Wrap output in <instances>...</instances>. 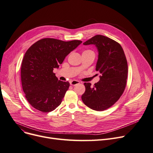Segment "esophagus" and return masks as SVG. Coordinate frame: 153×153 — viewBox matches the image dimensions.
Wrapping results in <instances>:
<instances>
[{
	"label": "esophagus",
	"mask_w": 153,
	"mask_h": 153,
	"mask_svg": "<svg viewBox=\"0 0 153 153\" xmlns=\"http://www.w3.org/2000/svg\"><path fill=\"white\" fill-rule=\"evenodd\" d=\"M80 82H79L78 81H76V80H74V81H72L70 82V84L72 86H74L78 84H79Z\"/></svg>",
	"instance_id": "esophagus-1"
}]
</instances>
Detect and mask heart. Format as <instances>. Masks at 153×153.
Wrapping results in <instances>:
<instances>
[{"label": "heart", "mask_w": 153, "mask_h": 153, "mask_svg": "<svg viewBox=\"0 0 153 153\" xmlns=\"http://www.w3.org/2000/svg\"><path fill=\"white\" fill-rule=\"evenodd\" d=\"M89 51H90V50H88V51H85L84 52H89Z\"/></svg>", "instance_id": "1"}]
</instances>
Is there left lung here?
Segmentation results:
<instances>
[{"instance_id": "1", "label": "left lung", "mask_w": 153, "mask_h": 153, "mask_svg": "<svg viewBox=\"0 0 153 153\" xmlns=\"http://www.w3.org/2000/svg\"><path fill=\"white\" fill-rule=\"evenodd\" d=\"M94 44L99 55L96 70L100 80L93 87L85 82L81 99L89 108L102 111L115 104L123 94L127 82L128 67L124 51L118 42L108 37L96 35L83 43Z\"/></svg>"}]
</instances>
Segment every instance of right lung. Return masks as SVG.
I'll return each mask as SVG.
<instances>
[{
	"label": "right lung",
	"mask_w": 153,
	"mask_h": 153,
	"mask_svg": "<svg viewBox=\"0 0 153 153\" xmlns=\"http://www.w3.org/2000/svg\"><path fill=\"white\" fill-rule=\"evenodd\" d=\"M81 43L78 40L65 42L44 38L26 51L21 65V82L25 98L33 108L49 112L61 104L70 84L58 80L53 70Z\"/></svg>",
	"instance_id": "add662e5"
}]
</instances>
